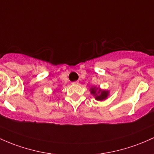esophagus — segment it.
<instances>
[{"label":"esophagus","mask_w":154,"mask_h":154,"mask_svg":"<svg viewBox=\"0 0 154 154\" xmlns=\"http://www.w3.org/2000/svg\"><path fill=\"white\" fill-rule=\"evenodd\" d=\"M72 85H77V84H79V82L78 81H74V82H72Z\"/></svg>","instance_id":"esophagus-1"}]
</instances>
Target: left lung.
I'll use <instances>...</instances> for the list:
<instances>
[{
	"label": "left lung",
	"instance_id": "8db88e82",
	"mask_svg": "<svg viewBox=\"0 0 154 154\" xmlns=\"http://www.w3.org/2000/svg\"><path fill=\"white\" fill-rule=\"evenodd\" d=\"M91 93L93 95L95 96L96 99L98 101H102L103 99H105L108 96V91L98 90V88H96L95 87L91 88Z\"/></svg>",
	"mask_w": 154,
	"mask_h": 154
}]
</instances>
